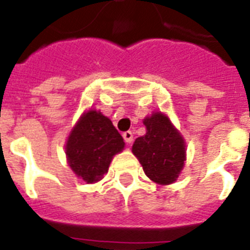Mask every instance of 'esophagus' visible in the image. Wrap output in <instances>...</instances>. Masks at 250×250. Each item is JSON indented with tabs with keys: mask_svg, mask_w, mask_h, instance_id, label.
Instances as JSON below:
<instances>
[{
	"mask_svg": "<svg viewBox=\"0 0 250 250\" xmlns=\"http://www.w3.org/2000/svg\"><path fill=\"white\" fill-rule=\"evenodd\" d=\"M123 139L127 144H131L133 141V133L131 131H125V132H123Z\"/></svg>",
	"mask_w": 250,
	"mask_h": 250,
	"instance_id": "34e87169",
	"label": "esophagus"
}]
</instances>
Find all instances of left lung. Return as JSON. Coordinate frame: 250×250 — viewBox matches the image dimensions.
<instances>
[{
	"label": "left lung",
	"mask_w": 250,
	"mask_h": 250,
	"mask_svg": "<svg viewBox=\"0 0 250 250\" xmlns=\"http://www.w3.org/2000/svg\"><path fill=\"white\" fill-rule=\"evenodd\" d=\"M143 123L146 133L135 140L132 153L152 182L161 186L172 184L184 168L186 140L170 118L161 111H153Z\"/></svg>",
	"instance_id": "8db88e82"
}]
</instances>
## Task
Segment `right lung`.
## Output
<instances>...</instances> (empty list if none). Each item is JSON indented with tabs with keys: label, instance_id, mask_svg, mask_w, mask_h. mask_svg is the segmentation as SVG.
<instances>
[{
	"label": "right lung",
	"instance_id": "right-lung-1",
	"mask_svg": "<svg viewBox=\"0 0 250 250\" xmlns=\"http://www.w3.org/2000/svg\"><path fill=\"white\" fill-rule=\"evenodd\" d=\"M125 140L113 122L100 110L84 111L68 135L64 150L68 166L86 184L107 174L114 156L123 152Z\"/></svg>",
	"mask_w": 250,
	"mask_h": 250
}]
</instances>
